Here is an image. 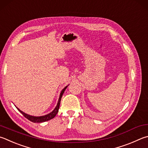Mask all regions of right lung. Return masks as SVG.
Masks as SVG:
<instances>
[{
  "instance_id": "obj_1",
  "label": "right lung",
  "mask_w": 148,
  "mask_h": 148,
  "mask_svg": "<svg viewBox=\"0 0 148 148\" xmlns=\"http://www.w3.org/2000/svg\"><path fill=\"white\" fill-rule=\"evenodd\" d=\"M69 85L66 86V87L63 88V89L61 90V92H60V98H59V100L58 101V103H57V106H56V107L54 108V109L53 110L52 112H50V113H48L46 115H43V116H32V115H29L25 113V112H24L23 111H21L18 108V107H16V108L18 109V111H19L20 112H21V114H23V116H25L26 119H28L29 120H30L31 122H34V123H41V122H46V121L48 120H50L51 119H53L56 116V115L57 114V113L59 111V108H60V103H61V98H62V96L63 95L64 92H65V90H66V88L68 87Z\"/></svg>"
}]
</instances>
